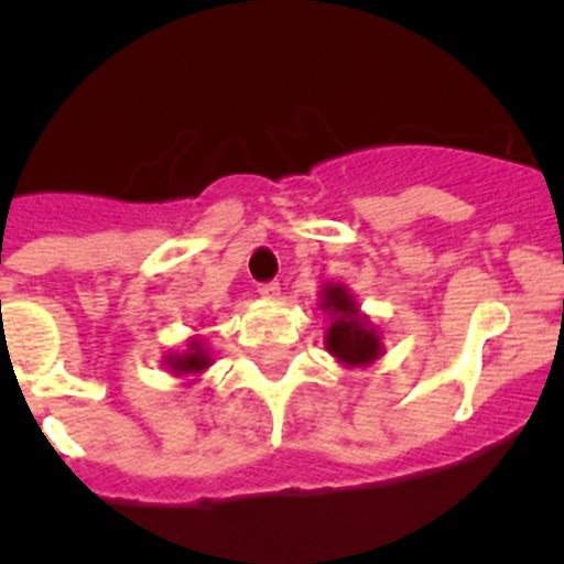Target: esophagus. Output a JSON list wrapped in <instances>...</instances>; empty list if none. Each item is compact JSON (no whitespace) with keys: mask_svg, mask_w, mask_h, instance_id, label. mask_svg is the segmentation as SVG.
Instances as JSON below:
<instances>
[{"mask_svg":"<svg viewBox=\"0 0 564 564\" xmlns=\"http://www.w3.org/2000/svg\"><path fill=\"white\" fill-rule=\"evenodd\" d=\"M258 292L264 294V297H278L281 294V283L278 281H267V283H258Z\"/></svg>","mask_w":564,"mask_h":564,"instance_id":"1","label":"esophagus"}]
</instances>
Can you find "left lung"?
Returning a JSON list of instances; mask_svg holds the SVG:
<instances>
[{
  "label": "left lung",
  "mask_w": 564,
  "mask_h": 564,
  "mask_svg": "<svg viewBox=\"0 0 564 564\" xmlns=\"http://www.w3.org/2000/svg\"><path fill=\"white\" fill-rule=\"evenodd\" d=\"M323 308L334 314L325 347L341 361V365H370L381 356V341L376 328L356 312L354 297L341 286H328L323 292Z\"/></svg>",
  "instance_id": "1"
}]
</instances>
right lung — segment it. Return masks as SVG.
<instances>
[{
  "label": "right lung",
  "mask_w": 564,
  "mask_h": 564,
  "mask_svg": "<svg viewBox=\"0 0 564 564\" xmlns=\"http://www.w3.org/2000/svg\"><path fill=\"white\" fill-rule=\"evenodd\" d=\"M208 361H210L208 354H205L197 341H192V347H188L186 354L172 356L170 365H172V370H175V372H199V370H205V367H208Z\"/></svg>",
  "instance_id": "obj_1"
}]
</instances>
